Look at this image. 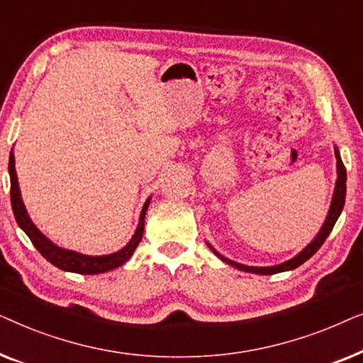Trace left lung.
I'll list each match as a JSON object with an SVG mask.
<instances>
[{
  "label": "left lung",
  "mask_w": 363,
  "mask_h": 363,
  "mask_svg": "<svg viewBox=\"0 0 363 363\" xmlns=\"http://www.w3.org/2000/svg\"><path fill=\"white\" fill-rule=\"evenodd\" d=\"M335 157H337V173H339V178H337V185H335V191H334V198H332V205H330V210H329V215H327V220L324 223V226H322V230L319 231V235L315 236V240L311 242L309 246L306 247L304 251H301L299 255L296 257H292V259L282 262V264H277V266H271V267H252V266H245V264H240V262H235L231 259H228V257L221 256L220 252L215 251L211 247V251L215 252V255L220 257L221 261H225L226 264H230L233 267H236V269H241V271H246V272H255V274H276V272H282V271H291V269H296V267H299L302 262H306L309 257H312L315 255L317 251H319V247L324 245V241L327 240V236L330 235L332 228H334L335 221L339 220L340 213H342V208H344V203H345V180H347V172H345V167L344 163H342L340 157H339V152H335Z\"/></svg>",
  "instance_id": "obj_1"
}]
</instances>
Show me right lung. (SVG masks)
<instances>
[{
    "instance_id": "1",
    "label": "right lung",
    "mask_w": 363,
    "mask_h": 363,
    "mask_svg": "<svg viewBox=\"0 0 363 363\" xmlns=\"http://www.w3.org/2000/svg\"><path fill=\"white\" fill-rule=\"evenodd\" d=\"M9 178H11V206H13L14 218H16L19 228H21V230L29 236V240H31L34 247H36V250L41 252V255L46 257L51 264L59 267V269L77 272V274H101V272L116 269V267L122 266L123 262L130 259V256L133 255V251H135V247L142 240L143 228H145L143 226L145 225V221L143 220H145V213L150 200H147L145 205H143V210L140 213V221H138L135 235L132 236V240L128 241V245L125 247H122L121 251L113 252V255H107V256H86V255H81V252L62 250V247H59L54 245V242L49 241L48 238L44 236L36 226H34V223L29 220L26 208L23 205L21 193H19L18 177H16V170H14L13 152L11 155H9Z\"/></svg>"
}]
</instances>
